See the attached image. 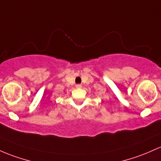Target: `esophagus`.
I'll list each match as a JSON object with an SVG mask.
<instances>
[{
  "label": "esophagus",
  "instance_id": "esophagus-1",
  "mask_svg": "<svg viewBox=\"0 0 161 161\" xmlns=\"http://www.w3.org/2000/svg\"><path fill=\"white\" fill-rule=\"evenodd\" d=\"M81 87H82V86H81V85H79V84L76 85V88H78V89H79V88H81Z\"/></svg>",
  "mask_w": 161,
  "mask_h": 161
}]
</instances>
